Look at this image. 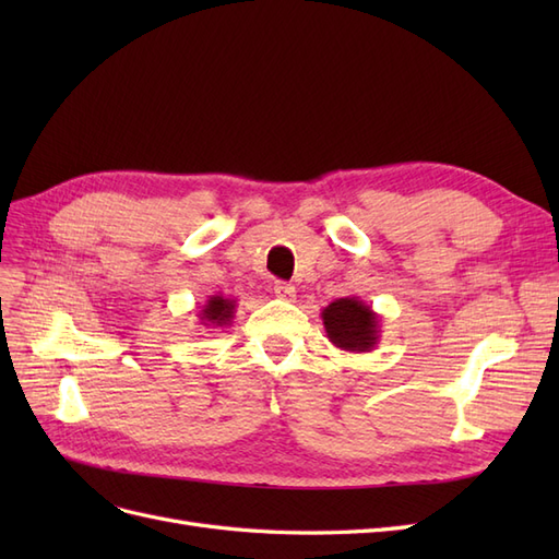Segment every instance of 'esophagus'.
<instances>
[{"label":"esophagus","mask_w":559,"mask_h":559,"mask_svg":"<svg viewBox=\"0 0 559 559\" xmlns=\"http://www.w3.org/2000/svg\"><path fill=\"white\" fill-rule=\"evenodd\" d=\"M273 292H275V296L282 298V300H294V298H296V286L286 284V282H275Z\"/></svg>","instance_id":"34e87169"}]
</instances>
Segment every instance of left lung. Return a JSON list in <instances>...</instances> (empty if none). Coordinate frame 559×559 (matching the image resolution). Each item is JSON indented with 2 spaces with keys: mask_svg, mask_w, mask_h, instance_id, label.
<instances>
[{
  "mask_svg": "<svg viewBox=\"0 0 559 559\" xmlns=\"http://www.w3.org/2000/svg\"><path fill=\"white\" fill-rule=\"evenodd\" d=\"M326 337L345 352H370L380 341V314L357 296L337 298L321 310Z\"/></svg>",
  "mask_w": 559,
  "mask_h": 559,
  "instance_id": "left-lung-1",
  "label": "left lung"
}]
</instances>
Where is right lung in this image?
<instances>
[{
  "label": "right lung",
  "mask_w": 559,
  "mask_h": 559,
  "mask_svg": "<svg viewBox=\"0 0 559 559\" xmlns=\"http://www.w3.org/2000/svg\"><path fill=\"white\" fill-rule=\"evenodd\" d=\"M235 302L233 298H224V296H210L205 306L198 312V319L202 326L207 329H224L230 326V321L235 317Z\"/></svg>",
  "instance_id": "1"
}]
</instances>
